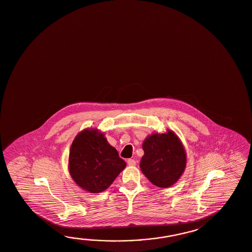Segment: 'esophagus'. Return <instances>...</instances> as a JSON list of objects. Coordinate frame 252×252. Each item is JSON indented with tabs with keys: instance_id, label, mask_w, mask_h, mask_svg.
<instances>
[{
	"instance_id": "obj_1",
	"label": "esophagus",
	"mask_w": 252,
	"mask_h": 252,
	"mask_svg": "<svg viewBox=\"0 0 252 252\" xmlns=\"http://www.w3.org/2000/svg\"><path fill=\"white\" fill-rule=\"evenodd\" d=\"M127 162H128V165H129V166H134V165H136V160L133 159V158H129L127 160Z\"/></svg>"
}]
</instances>
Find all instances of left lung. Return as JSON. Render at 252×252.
Masks as SVG:
<instances>
[{"instance_id":"1","label":"left lung","mask_w":252,"mask_h":252,"mask_svg":"<svg viewBox=\"0 0 252 252\" xmlns=\"http://www.w3.org/2000/svg\"><path fill=\"white\" fill-rule=\"evenodd\" d=\"M142 149L144 155L140 167L150 182L159 188L178 182L186 167V152L173 131L149 136Z\"/></svg>"}]
</instances>
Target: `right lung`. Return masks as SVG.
<instances>
[{
	"mask_svg": "<svg viewBox=\"0 0 252 252\" xmlns=\"http://www.w3.org/2000/svg\"><path fill=\"white\" fill-rule=\"evenodd\" d=\"M126 162L97 129L82 130L71 144L69 171L83 189L99 193L111 186Z\"/></svg>",
	"mask_w": 252,
	"mask_h": 252,
	"instance_id": "obj_1",
	"label": "right lung"
}]
</instances>
